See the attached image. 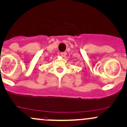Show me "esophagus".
I'll return each mask as SVG.
<instances>
[{"label": "esophagus", "instance_id": "esophagus-1", "mask_svg": "<svg viewBox=\"0 0 127 127\" xmlns=\"http://www.w3.org/2000/svg\"><path fill=\"white\" fill-rule=\"evenodd\" d=\"M67 53L66 52H61L60 53V55L61 57H65Z\"/></svg>", "mask_w": 127, "mask_h": 127}]
</instances>
